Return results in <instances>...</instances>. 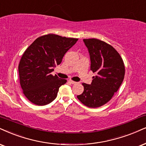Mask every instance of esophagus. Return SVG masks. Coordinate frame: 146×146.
Listing matches in <instances>:
<instances>
[{
  "label": "esophagus",
  "instance_id": "esophagus-1",
  "mask_svg": "<svg viewBox=\"0 0 146 146\" xmlns=\"http://www.w3.org/2000/svg\"><path fill=\"white\" fill-rule=\"evenodd\" d=\"M69 82L70 83V84H77V82H73V81H72V80H69Z\"/></svg>",
  "mask_w": 146,
  "mask_h": 146
}]
</instances>
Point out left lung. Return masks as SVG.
I'll use <instances>...</instances> for the list:
<instances>
[{
	"label": "left lung",
	"mask_w": 146,
	"mask_h": 146,
	"mask_svg": "<svg viewBox=\"0 0 146 146\" xmlns=\"http://www.w3.org/2000/svg\"><path fill=\"white\" fill-rule=\"evenodd\" d=\"M90 53V69L96 75L77 98L90 108L102 106L110 100L122 84L125 69L119 53L110 44L96 38L84 39Z\"/></svg>",
	"instance_id": "8db88e82"
}]
</instances>
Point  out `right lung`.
I'll return each instance as SVG.
<instances>
[{"label": "right lung", "mask_w": 146, "mask_h": 146, "mask_svg": "<svg viewBox=\"0 0 146 146\" xmlns=\"http://www.w3.org/2000/svg\"><path fill=\"white\" fill-rule=\"evenodd\" d=\"M78 39L49 34L38 38L24 52L19 64L20 85L33 104L44 106L56 98L67 80L51 73Z\"/></svg>", "instance_id": "add662e5"}]
</instances>
